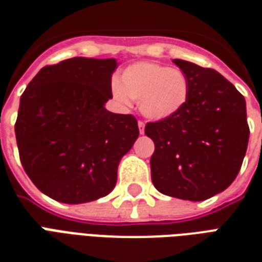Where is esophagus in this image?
I'll use <instances>...</instances> for the list:
<instances>
[{"mask_svg": "<svg viewBox=\"0 0 262 262\" xmlns=\"http://www.w3.org/2000/svg\"><path fill=\"white\" fill-rule=\"evenodd\" d=\"M138 127H139V133L143 135V134H144V123H143V121H138Z\"/></svg>", "mask_w": 262, "mask_h": 262, "instance_id": "34e87169", "label": "esophagus"}]
</instances>
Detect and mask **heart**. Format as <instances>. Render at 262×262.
Instances as JSON below:
<instances>
[{
	"label": "heart",
	"mask_w": 262,
	"mask_h": 262,
	"mask_svg": "<svg viewBox=\"0 0 262 262\" xmlns=\"http://www.w3.org/2000/svg\"><path fill=\"white\" fill-rule=\"evenodd\" d=\"M114 97L121 105L138 101L150 120H166L179 114L189 98V81L179 69L152 62H139L125 69L120 82L112 83Z\"/></svg>",
	"instance_id": "obj_1"
}]
</instances>
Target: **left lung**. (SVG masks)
Here are the masks:
<instances>
[{
    "instance_id": "8db88e82",
    "label": "left lung",
    "mask_w": 262,
    "mask_h": 262,
    "mask_svg": "<svg viewBox=\"0 0 262 262\" xmlns=\"http://www.w3.org/2000/svg\"><path fill=\"white\" fill-rule=\"evenodd\" d=\"M189 81L183 111L147 123L156 146L151 180L161 193L202 202L221 193L237 177L249 142L245 97L214 69L173 59Z\"/></svg>"
}]
</instances>
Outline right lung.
I'll return each mask as SVG.
<instances>
[{
    "label": "right lung",
    "mask_w": 262,
    "mask_h": 262,
    "mask_svg": "<svg viewBox=\"0 0 262 262\" xmlns=\"http://www.w3.org/2000/svg\"><path fill=\"white\" fill-rule=\"evenodd\" d=\"M115 58H72L46 66L20 98L14 125L25 173L48 198L81 204L114 189L118 166L138 139L133 115L112 114Z\"/></svg>",
    "instance_id": "right-lung-1"
}]
</instances>
